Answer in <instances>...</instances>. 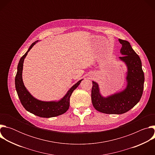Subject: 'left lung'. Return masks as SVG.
I'll return each instance as SVG.
<instances>
[{
    "label": "left lung",
    "instance_id": "obj_1",
    "mask_svg": "<svg viewBox=\"0 0 155 155\" xmlns=\"http://www.w3.org/2000/svg\"><path fill=\"white\" fill-rule=\"evenodd\" d=\"M122 45L119 57L127 68V86L124 90L107 97L102 96L98 84L93 81L92 104L97 111L106 114H123L133 108L140 100L144 84V74L142 62L138 54L132 48L129 42L119 39Z\"/></svg>",
    "mask_w": 155,
    "mask_h": 155
}]
</instances>
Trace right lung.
I'll use <instances>...</instances> for the list:
<instances>
[{
  "label": "right lung",
  "mask_w": 155,
  "mask_h": 155,
  "mask_svg": "<svg viewBox=\"0 0 155 155\" xmlns=\"http://www.w3.org/2000/svg\"><path fill=\"white\" fill-rule=\"evenodd\" d=\"M38 41L37 40L32 43L27 52L21 58L19 61L17 73L15 77V87L21 103L27 111L42 118L54 117L61 115L68 111L70 106V97L72 93L80 84L83 79L75 83L63 98L59 101L45 102L39 101L34 97L24 85L22 78V72H23L24 60L28 53Z\"/></svg>",
  "instance_id": "obj_1"
}]
</instances>
